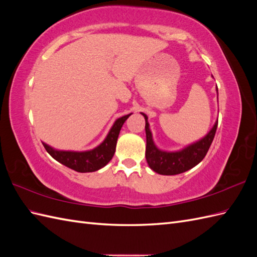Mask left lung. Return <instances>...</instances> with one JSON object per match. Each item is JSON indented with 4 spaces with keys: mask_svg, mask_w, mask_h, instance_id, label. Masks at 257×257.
Masks as SVG:
<instances>
[{
    "mask_svg": "<svg viewBox=\"0 0 257 257\" xmlns=\"http://www.w3.org/2000/svg\"><path fill=\"white\" fill-rule=\"evenodd\" d=\"M219 95V94H217ZM146 119V137H147V147H146V159L148 162L151 170L155 172L163 174V176H174L190 170L200 163L207 151L210 149L213 139L216 133L217 121L210 130L204 138L196 141V143L190 145L185 148L174 151L168 152L162 151L157 148V146L152 139V134L149 128L148 117L143 113Z\"/></svg>",
    "mask_w": 257,
    "mask_h": 257,
    "instance_id": "1",
    "label": "left lung"
}]
</instances>
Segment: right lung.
Segmentation results:
<instances>
[{"label": "right lung", "mask_w": 257, "mask_h": 257, "mask_svg": "<svg viewBox=\"0 0 257 257\" xmlns=\"http://www.w3.org/2000/svg\"><path fill=\"white\" fill-rule=\"evenodd\" d=\"M132 113L118 118L109 130L107 137L96 148L87 151H63L52 148L51 146L43 144L46 151L56 161L77 172H94L105 167L112 159L116 151L117 139L122 124Z\"/></svg>", "instance_id": "1"}]
</instances>
